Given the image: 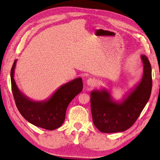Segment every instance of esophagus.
I'll return each mask as SVG.
<instances>
[{
	"mask_svg": "<svg viewBox=\"0 0 160 160\" xmlns=\"http://www.w3.org/2000/svg\"><path fill=\"white\" fill-rule=\"evenodd\" d=\"M87 85L89 87H92V86H94L96 85V81L95 79H93V78H89V79L87 80L86 81Z\"/></svg>",
	"mask_w": 160,
	"mask_h": 160,
	"instance_id": "obj_1",
	"label": "esophagus"
}]
</instances>
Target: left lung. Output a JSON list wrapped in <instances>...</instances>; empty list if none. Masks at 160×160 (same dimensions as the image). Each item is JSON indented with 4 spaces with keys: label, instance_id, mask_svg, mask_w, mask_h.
I'll list each match as a JSON object with an SVG mask.
<instances>
[{
    "label": "left lung",
    "instance_id": "8db88e82",
    "mask_svg": "<svg viewBox=\"0 0 160 160\" xmlns=\"http://www.w3.org/2000/svg\"><path fill=\"white\" fill-rule=\"evenodd\" d=\"M141 80L123 97L116 101L106 89L91 92V111L95 126L103 133L126 131L133 125L149 100L152 89L151 67L145 55Z\"/></svg>",
    "mask_w": 160,
    "mask_h": 160
}]
</instances>
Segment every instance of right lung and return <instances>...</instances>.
<instances>
[{
  "instance_id": "right-lung-1",
  "label": "right lung",
  "mask_w": 160,
  "mask_h": 160,
  "mask_svg": "<svg viewBox=\"0 0 160 160\" xmlns=\"http://www.w3.org/2000/svg\"><path fill=\"white\" fill-rule=\"evenodd\" d=\"M17 60L11 71V81L13 95L18 111L34 126L48 130L60 127L65 119L66 111L70 102L83 89L81 77L63 84L49 98L35 101L28 98L18 89L14 79Z\"/></svg>"
}]
</instances>
